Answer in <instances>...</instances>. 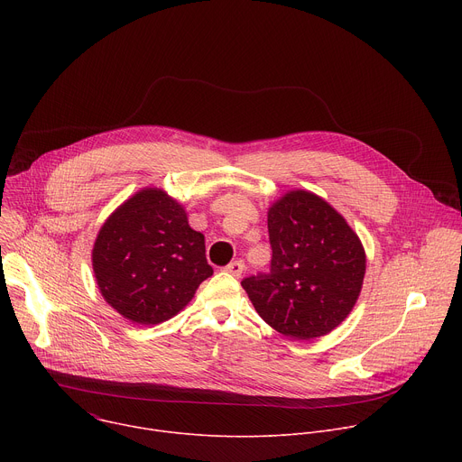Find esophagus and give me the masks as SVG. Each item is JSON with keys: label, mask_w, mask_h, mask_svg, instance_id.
<instances>
[{"label": "esophagus", "mask_w": 462, "mask_h": 462, "mask_svg": "<svg viewBox=\"0 0 462 462\" xmlns=\"http://www.w3.org/2000/svg\"><path fill=\"white\" fill-rule=\"evenodd\" d=\"M243 269H245L243 261H234V263H230V265L226 267V273H230L234 278H239L243 274Z\"/></svg>", "instance_id": "esophagus-1"}]
</instances>
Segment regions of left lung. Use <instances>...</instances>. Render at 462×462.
Instances as JSON below:
<instances>
[{
	"label": "left lung",
	"mask_w": 462,
	"mask_h": 462,
	"mask_svg": "<svg viewBox=\"0 0 462 462\" xmlns=\"http://www.w3.org/2000/svg\"><path fill=\"white\" fill-rule=\"evenodd\" d=\"M271 273L241 282L254 309L292 340L337 328L353 310L365 276V250L340 212L319 195L291 189L267 212Z\"/></svg>",
	"instance_id": "8db88e82"
}]
</instances>
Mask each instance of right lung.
Returning <instances> with one entry per match:
<instances>
[{"label":"right lung","mask_w":462,"mask_h":462,"mask_svg":"<svg viewBox=\"0 0 462 462\" xmlns=\"http://www.w3.org/2000/svg\"><path fill=\"white\" fill-rule=\"evenodd\" d=\"M205 236L162 188H143L100 226L93 273L104 300L125 319L157 325L180 312L214 274Z\"/></svg>","instance_id":"obj_1"}]
</instances>
